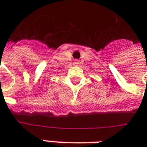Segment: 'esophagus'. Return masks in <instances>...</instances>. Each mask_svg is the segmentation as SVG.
<instances>
[{"instance_id": "34e87169", "label": "esophagus", "mask_w": 147, "mask_h": 147, "mask_svg": "<svg viewBox=\"0 0 147 147\" xmlns=\"http://www.w3.org/2000/svg\"><path fill=\"white\" fill-rule=\"evenodd\" d=\"M79 64H80V61H75V62H74V64H75V65H78Z\"/></svg>"}]
</instances>
